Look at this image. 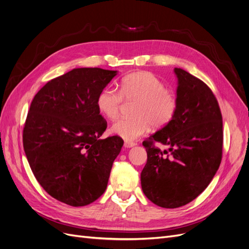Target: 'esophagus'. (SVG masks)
<instances>
[{
    "mask_svg": "<svg viewBox=\"0 0 249 249\" xmlns=\"http://www.w3.org/2000/svg\"><path fill=\"white\" fill-rule=\"evenodd\" d=\"M135 145H136V143L133 142V141H125V142H124V146H125L126 148L133 147V146H135Z\"/></svg>",
    "mask_w": 249,
    "mask_h": 249,
    "instance_id": "obj_1",
    "label": "esophagus"
}]
</instances>
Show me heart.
Masks as SVG:
<instances>
[{
  "instance_id": "obj_1",
  "label": "heart",
  "mask_w": 249,
  "mask_h": 249,
  "mask_svg": "<svg viewBox=\"0 0 249 249\" xmlns=\"http://www.w3.org/2000/svg\"><path fill=\"white\" fill-rule=\"evenodd\" d=\"M123 99L133 102L132 113L135 117L116 121L112 132L127 141L135 140L146 133L151 124L160 128L171 122L178 110V99L173 91L166 89L159 76L149 71H138L124 76L120 90L104 88L97 97V107L108 119H115L120 113Z\"/></svg>"
}]
</instances>
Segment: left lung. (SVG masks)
<instances>
[{"label":"left lung","instance_id":"obj_1","mask_svg":"<svg viewBox=\"0 0 249 249\" xmlns=\"http://www.w3.org/2000/svg\"><path fill=\"white\" fill-rule=\"evenodd\" d=\"M178 77V110L174 119L143 141L147 161L141 172L144 195L162 208L192 202L208 187L222 160L223 123L213 91L181 69ZM155 142L170 146L161 152Z\"/></svg>","mask_w":249,"mask_h":249}]
</instances>
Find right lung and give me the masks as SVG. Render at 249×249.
Masks as SVG:
<instances>
[{
    "label": "right lung",
    "mask_w": 249,
    "mask_h": 249,
    "mask_svg": "<svg viewBox=\"0 0 249 249\" xmlns=\"http://www.w3.org/2000/svg\"><path fill=\"white\" fill-rule=\"evenodd\" d=\"M116 71L82 68L49 81L35 95L23 129L32 173L52 198L73 207L93 203L106 191L123 139H102L107 122L97 97Z\"/></svg>",
    "instance_id": "obj_1"
}]
</instances>
